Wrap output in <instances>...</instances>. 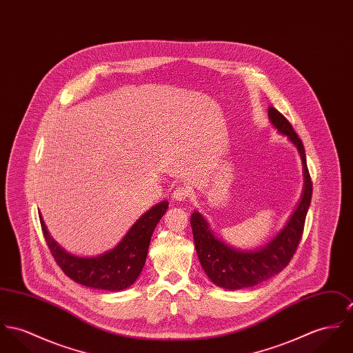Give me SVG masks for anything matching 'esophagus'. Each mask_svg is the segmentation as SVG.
Wrapping results in <instances>:
<instances>
[{
  "mask_svg": "<svg viewBox=\"0 0 353 353\" xmlns=\"http://www.w3.org/2000/svg\"><path fill=\"white\" fill-rule=\"evenodd\" d=\"M190 196V187H187V185H179V187L174 188L173 193H172V197H173L174 200H177V201H184V200H187Z\"/></svg>",
  "mask_w": 353,
  "mask_h": 353,
  "instance_id": "obj_1",
  "label": "esophagus"
}]
</instances>
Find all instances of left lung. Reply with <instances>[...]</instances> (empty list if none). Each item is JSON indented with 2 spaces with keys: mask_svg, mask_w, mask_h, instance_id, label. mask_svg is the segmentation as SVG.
<instances>
[{
  "mask_svg": "<svg viewBox=\"0 0 353 353\" xmlns=\"http://www.w3.org/2000/svg\"><path fill=\"white\" fill-rule=\"evenodd\" d=\"M269 118L274 128L288 136L299 149L303 165L305 188L302 199L285 228L268 245L255 251H241L215 238L208 223L199 212L194 211L190 216L194 247L204 272L215 285L228 290L255 286L282 272L289 265L302 238L305 219L312 200L313 184L301 138L292 123L278 110L270 108Z\"/></svg>",
  "mask_w": 353,
  "mask_h": 353,
  "instance_id": "obj_1",
  "label": "left lung"
}]
</instances>
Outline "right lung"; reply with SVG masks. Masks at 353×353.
Returning a JSON list of instances; mask_svg holds the SVG:
<instances>
[{"mask_svg":"<svg viewBox=\"0 0 353 353\" xmlns=\"http://www.w3.org/2000/svg\"><path fill=\"white\" fill-rule=\"evenodd\" d=\"M166 210L168 201L154 205L139 217L114 250L95 258H81L65 252L48 234L41 215L40 223L51 254L67 276L87 288L118 292L133 285L142 272L152 234Z\"/></svg>","mask_w":353,"mask_h":353,"instance_id":"add662e5","label":"right lung"}]
</instances>
